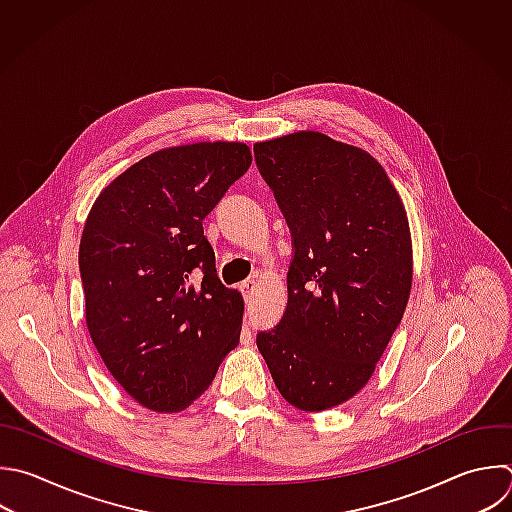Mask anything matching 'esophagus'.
I'll list each match as a JSON object with an SVG mask.
<instances>
[{"label":"esophagus","instance_id":"obj_1","mask_svg":"<svg viewBox=\"0 0 512 512\" xmlns=\"http://www.w3.org/2000/svg\"><path fill=\"white\" fill-rule=\"evenodd\" d=\"M254 288H256V280H252V278H250V280H244V282L240 284V290H242L244 296H250V292H252Z\"/></svg>","mask_w":512,"mask_h":512}]
</instances>
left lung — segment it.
Segmentation results:
<instances>
[{"instance_id": "1", "label": "left lung", "mask_w": 512, "mask_h": 512, "mask_svg": "<svg viewBox=\"0 0 512 512\" xmlns=\"http://www.w3.org/2000/svg\"><path fill=\"white\" fill-rule=\"evenodd\" d=\"M292 232L288 304L256 344L280 394L320 412L370 380L412 286L404 204L364 150L320 132L254 144Z\"/></svg>"}]
</instances>
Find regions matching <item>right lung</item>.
Masks as SVG:
<instances>
[{"mask_svg": "<svg viewBox=\"0 0 512 512\" xmlns=\"http://www.w3.org/2000/svg\"><path fill=\"white\" fill-rule=\"evenodd\" d=\"M252 164L242 142L158 150L96 198L80 242L86 324L118 384L188 408L240 342L244 300L216 274L202 220Z\"/></svg>", "mask_w": 512, "mask_h": 512, "instance_id": "obj_1", "label": "right lung"}]
</instances>
